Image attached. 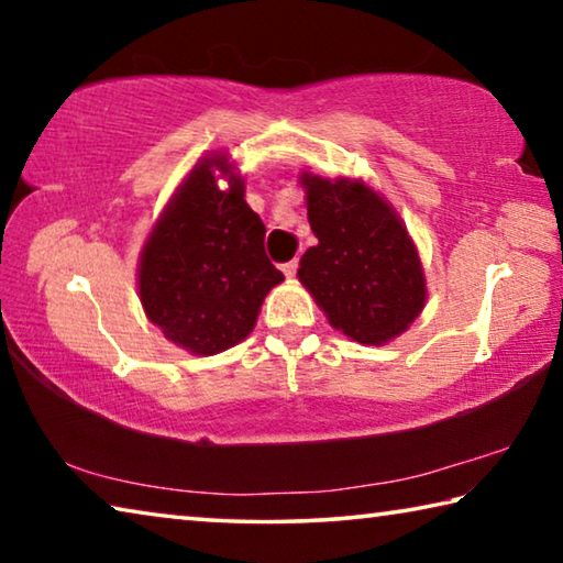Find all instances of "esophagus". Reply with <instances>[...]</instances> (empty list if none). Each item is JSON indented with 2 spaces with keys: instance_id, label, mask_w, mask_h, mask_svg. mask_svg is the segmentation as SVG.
<instances>
[{
  "instance_id": "esophagus-1",
  "label": "esophagus",
  "mask_w": 563,
  "mask_h": 563,
  "mask_svg": "<svg viewBox=\"0 0 563 563\" xmlns=\"http://www.w3.org/2000/svg\"><path fill=\"white\" fill-rule=\"evenodd\" d=\"M283 273L288 275V278H292V275L298 273V261H290V263H285V265H283Z\"/></svg>"
}]
</instances>
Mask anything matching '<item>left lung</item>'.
I'll return each instance as SVG.
<instances>
[{
    "instance_id": "8db88e82",
    "label": "left lung",
    "mask_w": 563,
    "mask_h": 563,
    "mask_svg": "<svg viewBox=\"0 0 563 563\" xmlns=\"http://www.w3.org/2000/svg\"><path fill=\"white\" fill-rule=\"evenodd\" d=\"M300 184L318 238L300 258V283L350 340L385 345L402 335L424 308L427 283L395 208L362 180L302 170Z\"/></svg>"
}]
</instances>
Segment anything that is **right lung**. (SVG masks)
<instances>
[{"label": "right lung", "instance_id": "1", "mask_svg": "<svg viewBox=\"0 0 563 563\" xmlns=\"http://www.w3.org/2000/svg\"><path fill=\"white\" fill-rule=\"evenodd\" d=\"M218 169L229 186H217ZM225 154L198 161L141 251L139 295L164 338L216 355L251 335L283 273L265 255V225L245 203Z\"/></svg>", "mask_w": 563, "mask_h": 563}]
</instances>
